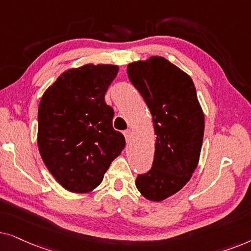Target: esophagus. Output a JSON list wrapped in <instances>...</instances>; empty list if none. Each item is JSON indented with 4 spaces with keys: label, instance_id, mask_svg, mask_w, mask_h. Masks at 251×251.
Listing matches in <instances>:
<instances>
[{
    "label": "esophagus",
    "instance_id": "34e87169",
    "mask_svg": "<svg viewBox=\"0 0 251 251\" xmlns=\"http://www.w3.org/2000/svg\"><path fill=\"white\" fill-rule=\"evenodd\" d=\"M124 135H125V139H126V142H129L131 141V138H132V132L129 131V129H126L125 132H124Z\"/></svg>",
    "mask_w": 251,
    "mask_h": 251
}]
</instances>
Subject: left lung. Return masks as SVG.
<instances>
[{
	"instance_id": "left-lung-1",
	"label": "left lung",
	"mask_w": 251,
	"mask_h": 251,
	"mask_svg": "<svg viewBox=\"0 0 251 251\" xmlns=\"http://www.w3.org/2000/svg\"><path fill=\"white\" fill-rule=\"evenodd\" d=\"M129 81L148 105L157 135L151 169L136 188L159 202L179 192L199 164L204 115L190 76L160 56L127 65Z\"/></svg>"
}]
</instances>
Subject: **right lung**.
I'll list each match as a JSON object with an SVG mask.
<instances>
[{
    "instance_id": "1",
    "label": "right lung",
    "mask_w": 251,
    "mask_h": 251,
    "mask_svg": "<svg viewBox=\"0 0 251 251\" xmlns=\"http://www.w3.org/2000/svg\"><path fill=\"white\" fill-rule=\"evenodd\" d=\"M118 73L116 65L86 64L58 76L38 110V146L47 169L65 189L88 193L102 182L125 148L112 127L113 109L104 101Z\"/></svg>"
}]
</instances>
